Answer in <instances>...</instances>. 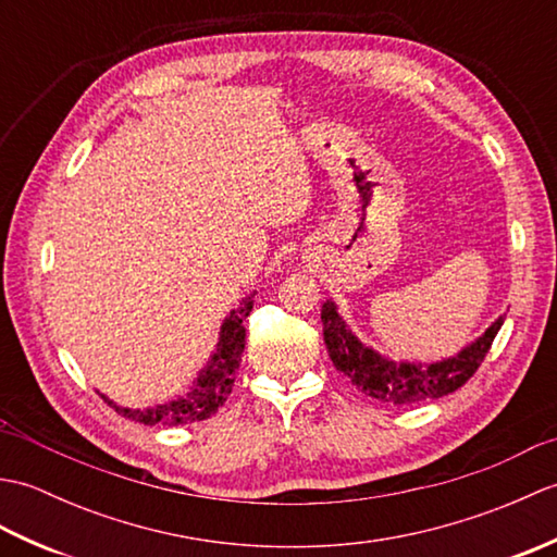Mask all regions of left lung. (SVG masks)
<instances>
[{
    "mask_svg": "<svg viewBox=\"0 0 557 557\" xmlns=\"http://www.w3.org/2000/svg\"><path fill=\"white\" fill-rule=\"evenodd\" d=\"M321 321L325 347L335 369L347 375L351 385H357L363 395L395 407L421 405V401L445 397L459 389L479 371L503 325V318H498L474 345L461 349L457 357L421 366L387 361L381 354L363 347L342 321L333 301L323 304Z\"/></svg>",
    "mask_w": 557,
    "mask_h": 557,
    "instance_id": "8db88e82",
    "label": "left lung"
}]
</instances>
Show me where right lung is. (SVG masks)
Masks as SVG:
<instances>
[{
    "label": "right lung",
    "mask_w": 557,
    "mask_h": 557,
    "mask_svg": "<svg viewBox=\"0 0 557 557\" xmlns=\"http://www.w3.org/2000/svg\"><path fill=\"white\" fill-rule=\"evenodd\" d=\"M251 309H253V294L251 297H246L239 309H234L227 321L222 323L218 349L212 354L208 369L198 375L191 393H186L184 397H176L168 401V405H158L148 409H124V407H116L108 397L102 399L108 401L116 413H122V417L140 421L146 425H182V423H194V421H203L212 417V413L224 405V399H227V395L232 393L234 375H236V369H239L244 345H246L244 321L248 318V313H251Z\"/></svg>",
    "instance_id": "add662e5"
}]
</instances>
